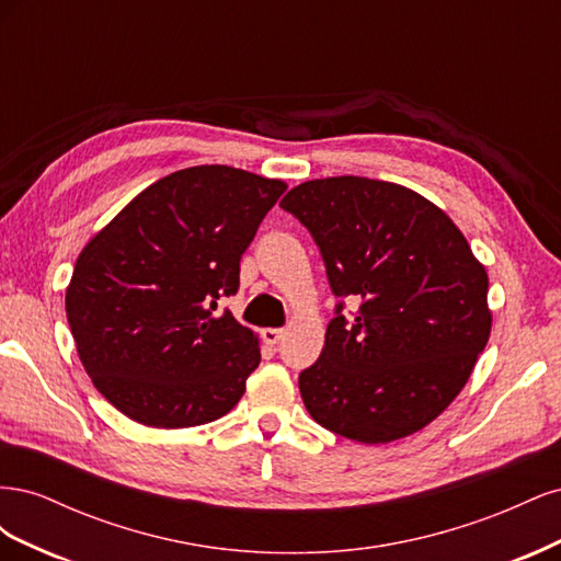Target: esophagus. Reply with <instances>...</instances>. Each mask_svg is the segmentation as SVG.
Here are the masks:
<instances>
[{
  "instance_id": "esophagus-1",
  "label": "esophagus",
  "mask_w": 561,
  "mask_h": 561,
  "mask_svg": "<svg viewBox=\"0 0 561 561\" xmlns=\"http://www.w3.org/2000/svg\"><path fill=\"white\" fill-rule=\"evenodd\" d=\"M283 336H285V332L278 330V328H266V330H262V339H264V342H266L268 346H276Z\"/></svg>"
}]
</instances>
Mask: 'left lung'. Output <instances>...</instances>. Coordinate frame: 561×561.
I'll return each instance as SVG.
<instances>
[{"label": "left lung", "mask_w": 561, "mask_h": 561, "mask_svg": "<svg viewBox=\"0 0 561 561\" xmlns=\"http://www.w3.org/2000/svg\"><path fill=\"white\" fill-rule=\"evenodd\" d=\"M280 206L320 248L336 297L320 358L299 375L313 421L363 445L407 437L468 383L491 334L489 276L451 217L396 182H301Z\"/></svg>", "instance_id": "obj_1"}]
</instances>
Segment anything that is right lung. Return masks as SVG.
Wrapping results in <instances>:
<instances>
[{
  "mask_svg": "<svg viewBox=\"0 0 561 561\" xmlns=\"http://www.w3.org/2000/svg\"><path fill=\"white\" fill-rule=\"evenodd\" d=\"M287 190L231 165H194L135 196L83 245L65 293L93 386L149 428L231 412L260 365V339L217 299L239 290L241 254Z\"/></svg>",
  "mask_w": 561,
  "mask_h": 561,
  "instance_id": "1",
  "label": "right lung"
}]
</instances>
